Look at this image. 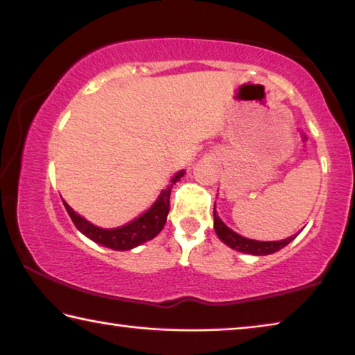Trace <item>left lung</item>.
Here are the masks:
<instances>
[{
	"instance_id": "obj_1",
	"label": "left lung",
	"mask_w": 355,
	"mask_h": 355,
	"mask_svg": "<svg viewBox=\"0 0 355 355\" xmlns=\"http://www.w3.org/2000/svg\"><path fill=\"white\" fill-rule=\"evenodd\" d=\"M213 227L216 230V235L219 237V240L224 241L230 248L246 252V254H256V256H266V254H272V252H277L281 248H284L286 245H289L292 240H294L297 235L294 237H289L286 240L281 241H257V240H250L241 237V235L235 234L234 230H230L226 224H224L219 216L216 215L215 208H213Z\"/></svg>"
}]
</instances>
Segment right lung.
I'll list each match as a JSON object with an SVG mask.
<instances>
[{"mask_svg": "<svg viewBox=\"0 0 355 355\" xmlns=\"http://www.w3.org/2000/svg\"><path fill=\"white\" fill-rule=\"evenodd\" d=\"M182 177L183 172H178L177 175L171 180V183L167 184V188L162 189L159 199L155 202V205L151 207L147 213H144L142 216H139L137 219H134L132 223H129L123 227H96L94 224L88 223L85 218L77 215L64 200L63 204L66 207V211L69 213L72 223L76 224V227L80 230L82 234H85L88 239H92L93 241H96V243L115 251L131 250L134 246H139L145 243V241L155 239L156 235L161 232L162 227H164L168 208H171V200H168L171 199V189Z\"/></svg>", "mask_w": 355, "mask_h": 355, "instance_id": "add662e5", "label": "right lung"}]
</instances>
